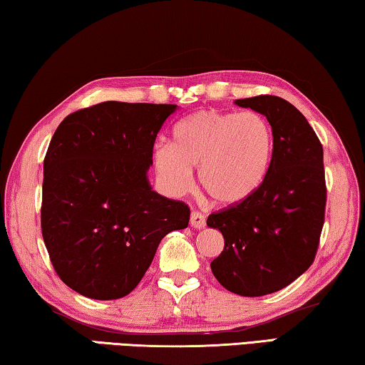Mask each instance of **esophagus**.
I'll use <instances>...</instances> for the list:
<instances>
[{
    "label": "esophagus",
    "mask_w": 365,
    "mask_h": 365,
    "mask_svg": "<svg viewBox=\"0 0 365 365\" xmlns=\"http://www.w3.org/2000/svg\"><path fill=\"white\" fill-rule=\"evenodd\" d=\"M190 226L197 230H202L205 226V217L200 212H192L190 213Z\"/></svg>",
    "instance_id": "34e87169"
}]
</instances>
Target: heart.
<instances>
[{"label":"heart","mask_w":365,"mask_h":365,"mask_svg":"<svg viewBox=\"0 0 365 365\" xmlns=\"http://www.w3.org/2000/svg\"><path fill=\"white\" fill-rule=\"evenodd\" d=\"M273 160V133L267 119L254 111L202 110L179 121L171 147L153 150V165L171 194L199 186L217 204L246 200L265 181Z\"/></svg>","instance_id":"heart-1"}]
</instances>
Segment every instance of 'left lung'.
Segmentation results:
<instances>
[{
    "label": "left lung",
    "mask_w": 365,
    "mask_h": 365,
    "mask_svg": "<svg viewBox=\"0 0 365 365\" xmlns=\"http://www.w3.org/2000/svg\"><path fill=\"white\" fill-rule=\"evenodd\" d=\"M235 103L270 123L273 160L252 195L207 218L225 237L210 267L223 288L257 297L286 288L312 265L325 220L324 148L289 101L259 95Z\"/></svg>",
    "instance_id": "8db88e82"
}]
</instances>
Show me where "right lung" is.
Here are the masks:
<instances>
[{
	"mask_svg": "<svg viewBox=\"0 0 365 365\" xmlns=\"http://www.w3.org/2000/svg\"><path fill=\"white\" fill-rule=\"evenodd\" d=\"M176 105L103 101L66 116L43 161L41 235L58 277L79 294L128 296L161 239L189 225L186 204L148 182L153 143Z\"/></svg>",
	"mask_w": 365,
	"mask_h": 365,
	"instance_id": "obj_1",
	"label": "right lung"
}]
</instances>
